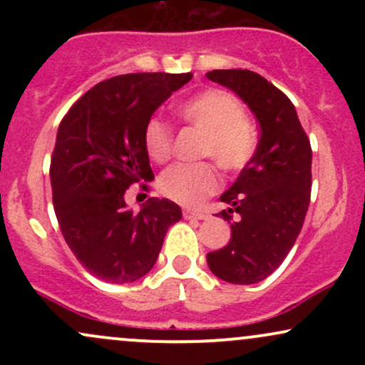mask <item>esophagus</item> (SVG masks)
<instances>
[{
	"mask_svg": "<svg viewBox=\"0 0 365 365\" xmlns=\"http://www.w3.org/2000/svg\"><path fill=\"white\" fill-rule=\"evenodd\" d=\"M183 217L185 220H207L209 215L202 211H194V209H183Z\"/></svg>",
	"mask_w": 365,
	"mask_h": 365,
	"instance_id": "1",
	"label": "esophagus"
}]
</instances>
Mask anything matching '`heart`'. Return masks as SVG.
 I'll return each mask as SVG.
<instances>
[{
    "label": "heart",
    "mask_w": 365,
    "mask_h": 365,
    "mask_svg": "<svg viewBox=\"0 0 365 365\" xmlns=\"http://www.w3.org/2000/svg\"><path fill=\"white\" fill-rule=\"evenodd\" d=\"M180 118L204 133L199 158H209L226 173H238L250 165L257 150V135L247 118V110L233 94L207 89L178 108ZM142 142L154 163H166L173 153V132L158 116L145 121ZM221 178L212 163L170 166L158 180L163 195L182 206H200L216 194Z\"/></svg>",
    "instance_id": "b5f03b06"
}]
</instances>
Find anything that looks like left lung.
I'll list each match as a JSON object with an SVG mask.
<instances>
[{"label": "left lung", "instance_id": "obj_1", "mask_svg": "<svg viewBox=\"0 0 365 365\" xmlns=\"http://www.w3.org/2000/svg\"><path fill=\"white\" fill-rule=\"evenodd\" d=\"M254 111L261 139L250 165L223 195L232 240L207 254L209 269L235 284L262 282L284 261L302 230L312 187V149L290 99L250 70H212Z\"/></svg>", "mask_w": 365, "mask_h": 365}]
</instances>
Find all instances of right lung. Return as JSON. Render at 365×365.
Listing matches in <instances>:
<instances>
[{
  "label": "right lung",
  "instance_id": "obj_1",
  "mask_svg": "<svg viewBox=\"0 0 365 365\" xmlns=\"http://www.w3.org/2000/svg\"><path fill=\"white\" fill-rule=\"evenodd\" d=\"M192 73H127L87 91L63 116L49 177L58 225L77 261L108 283H132L156 262L166 232L182 217L168 199L140 212L125 190L154 178L142 142L153 113Z\"/></svg>",
  "mask_w": 365,
  "mask_h": 365
}]
</instances>
